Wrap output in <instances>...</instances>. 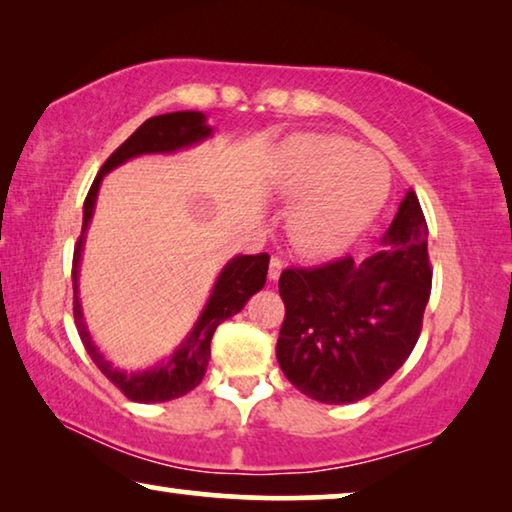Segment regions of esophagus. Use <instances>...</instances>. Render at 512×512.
I'll return each instance as SVG.
<instances>
[{
  "label": "esophagus",
  "instance_id": "esophagus-1",
  "mask_svg": "<svg viewBox=\"0 0 512 512\" xmlns=\"http://www.w3.org/2000/svg\"><path fill=\"white\" fill-rule=\"evenodd\" d=\"M282 268H284V264H282V259H277V257H273L271 259V264H268V280H277V277L282 275Z\"/></svg>",
  "mask_w": 512,
  "mask_h": 512
}]
</instances>
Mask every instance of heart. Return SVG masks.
I'll return each instance as SVG.
<instances>
[{
	"instance_id": "b5f03b06",
	"label": "heart",
	"mask_w": 512,
	"mask_h": 512,
	"mask_svg": "<svg viewBox=\"0 0 512 512\" xmlns=\"http://www.w3.org/2000/svg\"><path fill=\"white\" fill-rule=\"evenodd\" d=\"M277 192L298 198L289 235L302 253L334 257L348 250L386 203L391 171L379 153L336 135H300L287 144Z\"/></svg>"
}]
</instances>
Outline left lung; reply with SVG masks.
Listing matches in <instances>:
<instances>
[{
    "label": "left lung",
    "mask_w": 512,
    "mask_h": 512,
    "mask_svg": "<svg viewBox=\"0 0 512 512\" xmlns=\"http://www.w3.org/2000/svg\"><path fill=\"white\" fill-rule=\"evenodd\" d=\"M427 237L420 201L409 189L375 255L282 271L277 287L287 316L275 352L300 393L323 404H352L402 368L431 293Z\"/></svg>",
    "instance_id": "left-lung-1"
}]
</instances>
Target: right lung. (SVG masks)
Listing matches in <instances>:
<instances>
[{"label":"right lung","instance_id":"add662e5","mask_svg":"<svg viewBox=\"0 0 512 512\" xmlns=\"http://www.w3.org/2000/svg\"><path fill=\"white\" fill-rule=\"evenodd\" d=\"M212 135L214 128L207 124L205 112L183 110L146 119L144 124L106 160V164H103L99 171V176L94 178L88 198H85L83 203V230L79 244L74 248L72 266L76 329H79L85 350H88L92 361L97 363V368L128 397V400L140 404L176 400V397L187 395L201 384L207 363H210V343L216 327H219L223 320L239 314V311L246 307V302L253 298L257 291H262L268 273V255L262 253L232 257L230 262L221 268V273L216 275L210 298H207L201 316L196 318L194 327L189 329L178 348L171 350L169 357H164L151 368L128 372L117 368L115 363L106 359V354H103L99 350V345L92 341L88 323H85L79 296V275L85 235H88L94 207H97V196L103 183V176H108L112 169L121 167V164H126L128 160L140 158V155H169L183 149H192V146L210 140Z\"/></svg>","mask_w":512,"mask_h":512}]
</instances>
